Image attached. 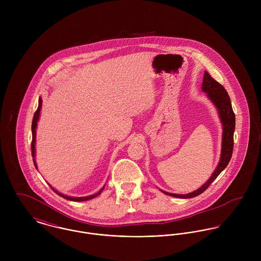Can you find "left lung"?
Here are the masks:
<instances>
[{"instance_id": "8db88e82", "label": "left lung", "mask_w": 261, "mask_h": 261, "mask_svg": "<svg viewBox=\"0 0 261 261\" xmlns=\"http://www.w3.org/2000/svg\"><path fill=\"white\" fill-rule=\"evenodd\" d=\"M202 90L203 92L206 93L209 100L214 105L215 109L217 110L221 124H222V144H221L220 160L216 169L214 170L213 174L208 179V181L203 186L197 189L196 191H193L188 194H173V193H169L161 190L164 194L172 197L189 199L202 194L227 167L232 156L233 145H234L233 136L235 130V114L232 110L230 97L223 86L219 82H217L215 79H213L207 71H205L204 73Z\"/></svg>"}]
</instances>
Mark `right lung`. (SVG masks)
<instances>
[{
  "label": "right lung",
  "instance_id": "right-lung-1",
  "mask_svg": "<svg viewBox=\"0 0 261 261\" xmlns=\"http://www.w3.org/2000/svg\"><path fill=\"white\" fill-rule=\"evenodd\" d=\"M41 109H42V98L39 97V106H38L37 111L34 114V117H33V121H32V145H31V149H32V156H33V162H34V165H35V168L37 169V164H36V160H35V155H36V128H37L38 120H39V117H40V112H41ZM50 188L57 194L59 195L60 197L64 198V199H67L69 201H74V202H82V201H87V200H90V199H93L95 197H97L105 189V186L102 187L97 193L93 194V195H90V196H86V197H71V196H67V195H64L60 192H58L55 188L51 186L49 184Z\"/></svg>",
  "mask_w": 261,
  "mask_h": 261
}]
</instances>
